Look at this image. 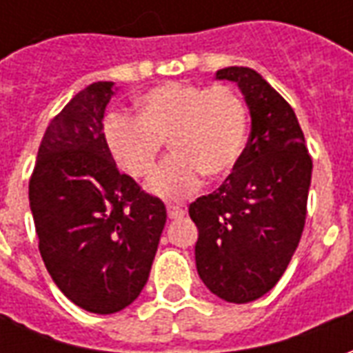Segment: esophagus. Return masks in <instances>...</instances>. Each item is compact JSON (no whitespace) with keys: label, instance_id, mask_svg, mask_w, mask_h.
I'll use <instances>...</instances> for the list:
<instances>
[{"label":"esophagus","instance_id":"obj_1","mask_svg":"<svg viewBox=\"0 0 353 353\" xmlns=\"http://www.w3.org/2000/svg\"><path fill=\"white\" fill-rule=\"evenodd\" d=\"M166 212H168L170 219H179V217H183L185 210L181 206H176V204H168L166 206Z\"/></svg>","mask_w":353,"mask_h":353}]
</instances>
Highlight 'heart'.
<instances>
[{"mask_svg": "<svg viewBox=\"0 0 353 353\" xmlns=\"http://www.w3.org/2000/svg\"><path fill=\"white\" fill-rule=\"evenodd\" d=\"M136 117L113 113L103 123L111 159L134 179L157 170L162 141L172 151L151 183L161 196L192 192L202 176L225 181L242 161L248 141V109L229 85L164 83L136 98Z\"/></svg>", "mask_w": 353, "mask_h": 353, "instance_id": "b5f03b06", "label": "heart"}]
</instances>
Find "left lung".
<instances>
[{"label":"left lung","mask_w":353,"mask_h":353,"mask_svg":"<svg viewBox=\"0 0 353 353\" xmlns=\"http://www.w3.org/2000/svg\"><path fill=\"white\" fill-rule=\"evenodd\" d=\"M252 115L234 174L189 206L199 227L200 280L227 303H252L278 283L303 236L312 159L295 111L252 68H225Z\"/></svg>","instance_id":"obj_1"}]
</instances>
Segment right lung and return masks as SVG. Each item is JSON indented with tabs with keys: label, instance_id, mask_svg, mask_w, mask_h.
<instances>
[{
	"label": "right lung",
	"instance_id": "1",
	"mask_svg": "<svg viewBox=\"0 0 353 353\" xmlns=\"http://www.w3.org/2000/svg\"><path fill=\"white\" fill-rule=\"evenodd\" d=\"M115 94L98 81L68 101L45 130L30 177L39 253L58 289L92 314H115L147 283L166 223L161 199L121 174L103 141Z\"/></svg>",
	"mask_w": 353,
	"mask_h": 353
}]
</instances>
